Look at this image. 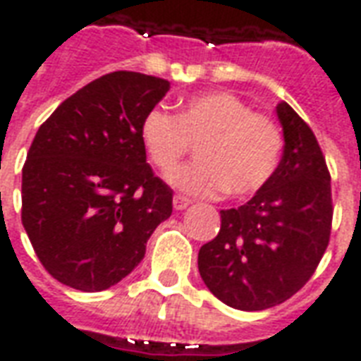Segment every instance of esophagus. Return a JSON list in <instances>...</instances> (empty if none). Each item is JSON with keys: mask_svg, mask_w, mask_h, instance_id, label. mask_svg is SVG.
Instances as JSON below:
<instances>
[{"mask_svg": "<svg viewBox=\"0 0 361 361\" xmlns=\"http://www.w3.org/2000/svg\"><path fill=\"white\" fill-rule=\"evenodd\" d=\"M189 203H191V201H189L188 197H183V195L173 197V209H176V211H183V209H188Z\"/></svg>", "mask_w": 361, "mask_h": 361, "instance_id": "34e87169", "label": "esophagus"}]
</instances>
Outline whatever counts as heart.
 I'll use <instances>...</instances> for the list:
<instances>
[{
	"label": "heart",
	"instance_id": "obj_1",
	"mask_svg": "<svg viewBox=\"0 0 361 361\" xmlns=\"http://www.w3.org/2000/svg\"><path fill=\"white\" fill-rule=\"evenodd\" d=\"M139 135L149 162L162 173L197 145L200 162L170 176L173 188L193 197H219L226 189L235 197L255 193L276 172L284 147L276 121L230 92L195 96L178 116L154 108Z\"/></svg>",
	"mask_w": 361,
	"mask_h": 361
}]
</instances>
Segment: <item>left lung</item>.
<instances>
[{"label": "left lung", "instance_id": "obj_1", "mask_svg": "<svg viewBox=\"0 0 361 361\" xmlns=\"http://www.w3.org/2000/svg\"><path fill=\"white\" fill-rule=\"evenodd\" d=\"M284 150L250 201L220 211V232L199 250V272L230 307L261 311L286 302L317 269L331 238V173L310 126L276 106Z\"/></svg>", "mask_w": 361, "mask_h": 361}]
</instances>
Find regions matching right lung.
<instances>
[{
	"instance_id": "obj_1",
	"label": "right lung",
	"mask_w": 361,
	"mask_h": 361,
	"mask_svg": "<svg viewBox=\"0 0 361 361\" xmlns=\"http://www.w3.org/2000/svg\"><path fill=\"white\" fill-rule=\"evenodd\" d=\"M170 82L114 71L59 104L23 166V226L44 269L61 284L102 292L139 265L172 214V189L154 176L142 118Z\"/></svg>"
}]
</instances>
